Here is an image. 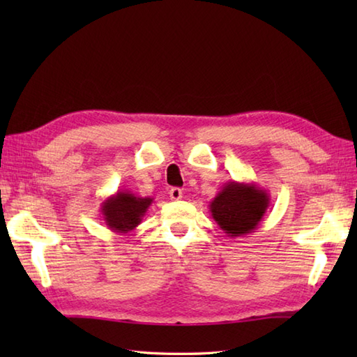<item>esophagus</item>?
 <instances>
[{"instance_id":"1","label":"esophagus","mask_w":357,"mask_h":357,"mask_svg":"<svg viewBox=\"0 0 357 357\" xmlns=\"http://www.w3.org/2000/svg\"><path fill=\"white\" fill-rule=\"evenodd\" d=\"M169 195H170L172 201H179L181 198H183V190H181L179 187H173L172 190L169 192Z\"/></svg>"}]
</instances>
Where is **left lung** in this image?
<instances>
[{
	"label": "left lung",
	"instance_id": "left-lung-1",
	"mask_svg": "<svg viewBox=\"0 0 357 357\" xmlns=\"http://www.w3.org/2000/svg\"><path fill=\"white\" fill-rule=\"evenodd\" d=\"M210 213L227 236L253 233L270 207V195L253 183L229 181L210 202Z\"/></svg>",
	"mask_w": 357,
	"mask_h": 357
}]
</instances>
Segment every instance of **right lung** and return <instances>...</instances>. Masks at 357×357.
<instances>
[{"label":"right lung","instance_id":"obj_1","mask_svg":"<svg viewBox=\"0 0 357 357\" xmlns=\"http://www.w3.org/2000/svg\"><path fill=\"white\" fill-rule=\"evenodd\" d=\"M153 198H142L128 190H118L101 204V215L112 231L127 234L135 230L146 216Z\"/></svg>","mask_w":357,"mask_h":357}]
</instances>
